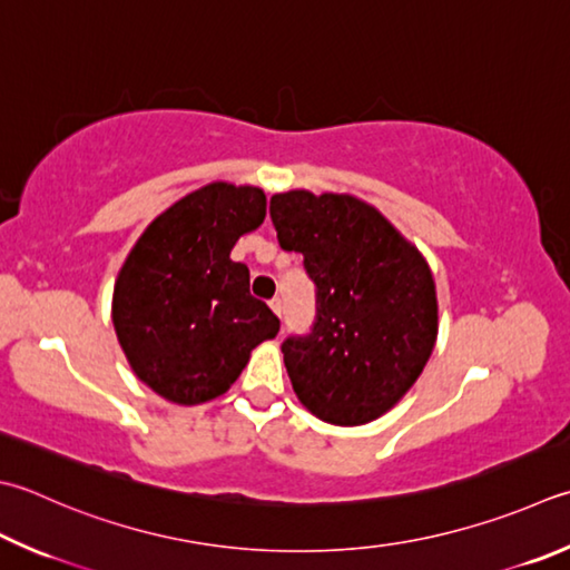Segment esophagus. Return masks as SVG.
Returning a JSON list of instances; mask_svg holds the SVG:
<instances>
[{
	"mask_svg": "<svg viewBox=\"0 0 570 570\" xmlns=\"http://www.w3.org/2000/svg\"><path fill=\"white\" fill-rule=\"evenodd\" d=\"M271 307H273V313H275L277 317H283V313H285L283 297H273V299H271Z\"/></svg>",
	"mask_w": 570,
	"mask_h": 570,
	"instance_id": "esophagus-1",
	"label": "esophagus"
}]
</instances>
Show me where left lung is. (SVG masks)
Here are the masks:
<instances>
[{"mask_svg": "<svg viewBox=\"0 0 570 570\" xmlns=\"http://www.w3.org/2000/svg\"><path fill=\"white\" fill-rule=\"evenodd\" d=\"M271 218L317 287L313 330L283 342L297 400L327 424H367L412 390L434 350L432 271L377 208L347 193H275Z\"/></svg>", "mask_w": 570, "mask_h": 570, "instance_id": "8db88e82", "label": "left lung"}]
</instances>
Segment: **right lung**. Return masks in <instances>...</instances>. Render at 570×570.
Instances as JSON below:
<instances>
[{
    "mask_svg": "<svg viewBox=\"0 0 570 570\" xmlns=\"http://www.w3.org/2000/svg\"><path fill=\"white\" fill-rule=\"evenodd\" d=\"M255 186L216 180L148 225L114 285L111 317L136 377L174 404L225 394L281 320L250 295L248 265L230 261L265 220Z\"/></svg>",
    "mask_w": 570,
    "mask_h": 570,
    "instance_id": "obj_1",
    "label": "right lung"
}]
</instances>
